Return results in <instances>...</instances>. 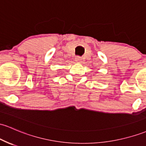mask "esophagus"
I'll return each mask as SVG.
<instances>
[{
  "mask_svg": "<svg viewBox=\"0 0 146 146\" xmlns=\"http://www.w3.org/2000/svg\"><path fill=\"white\" fill-rule=\"evenodd\" d=\"M76 62H78V63H80V62H82V57H80V56H78V57H76Z\"/></svg>",
  "mask_w": 146,
  "mask_h": 146,
  "instance_id": "34e87169",
  "label": "esophagus"
}]
</instances>
